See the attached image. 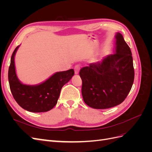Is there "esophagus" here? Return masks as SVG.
<instances>
[{"label":"esophagus","instance_id":"esophagus-1","mask_svg":"<svg viewBox=\"0 0 152 152\" xmlns=\"http://www.w3.org/2000/svg\"><path fill=\"white\" fill-rule=\"evenodd\" d=\"M80 66L79 65H76L74 67V70H75V74H78L80 70Z\"/></svg>","mask_w":152,"mask_h":152}]
</instances>
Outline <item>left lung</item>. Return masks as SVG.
<instances>
[{"label":"left lung","instance_id":"8db88e82","mask_svg":"<svg viewBox=\"0 0 152 152\" xmlns=\"http://www.w3.org/2000/svg\"><path fill=\"white\" fill-rule=\"evenodd\" d=\"M79 75L82 97L89 107L106 109L122 103L134 79L131 50L122 35H116V53L81 68Z\"/></svg>","mask_w":152,"mask_h":152}]
</instances>
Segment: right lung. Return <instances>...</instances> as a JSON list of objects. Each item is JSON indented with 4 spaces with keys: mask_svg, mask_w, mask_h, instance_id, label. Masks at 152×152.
Returning <instances> with one entry per match:
<instances>
[{
    "mask_svg": "<svg viewBox=\"0 0 152 152\" xmlns=\"http://www.w3.org/2000/svg\"><path fill=\"white\" fill-rule=\"evenodd\" d=\"M19 45L14 50L8 71V79L11 93L21 108L31 112H45L51 110L58 102L63 86L74 75V70L55 73L38 86L21 84L18 79L15 66V55Z\"/></svg>",
    "mask_w": 152,
    "mask_h": 152,
    "instance_id": "right-lung-1",
    "label": "right lung"
}]
</instances>
